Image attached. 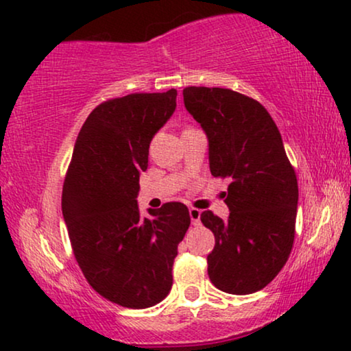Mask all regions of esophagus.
Segmentation results:
<instances>
[{"label":"esophagus","instance_id":"obj_1","mask_svg":"<svg viewBox=\"0 0 351 351\" xmlns=\"http://www.w3.org/2000/svg\"><path fill=\"white\" fill-rule=\"evenodd\" d=\"M189 215H190V219H192V224L199 226V217H202V211H199V209H197V208H190Z\"/></svg>","mask_w":351,"mask_h":351}]
</instances>
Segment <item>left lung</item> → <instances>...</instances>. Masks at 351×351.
<instances>
[{
	"label": "left lung",
	"mask_w": 351,
	"mask_h": 351,
	"mask_svg": "<svg viewBox=\"0 0 351 351\" xmlns=\"http://www.w3.org/2000/svg\"><path fill=\"white\" fill-rule=\"evenodd\" d=\"M184 104L208 136L211 174L230 180L229 217L202 213L216 239L208 276L226 293H254L279 274L292 252L297 176L276 122L253 98L229 88L186 86Z\"/></svg>",
	"instance_id": "1"
}]
</instances>
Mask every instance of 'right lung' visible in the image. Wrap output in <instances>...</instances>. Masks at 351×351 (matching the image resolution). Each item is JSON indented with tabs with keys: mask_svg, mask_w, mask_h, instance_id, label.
I'll return each mask as SVG.
<instances>
[{
	"mask_svg": "<svg viewBox=\"0 0 351 351\" xmlns=\"http://www.w3.org/2000/svg\"><path fill=\"white\" fill-rule=\"evenodd\" d=\"M177 90L132 93L90 112L62 186V216L85 279L109 302L143 309L171 292L177 245L190 226L184 203L140 215L148 148L176 111Z\"/></svg>",
	"mask_w": 351,
	"mask_h": 351,
	"instance_id": "add662e5",
	"label": "right lung"
}]
</instances>
